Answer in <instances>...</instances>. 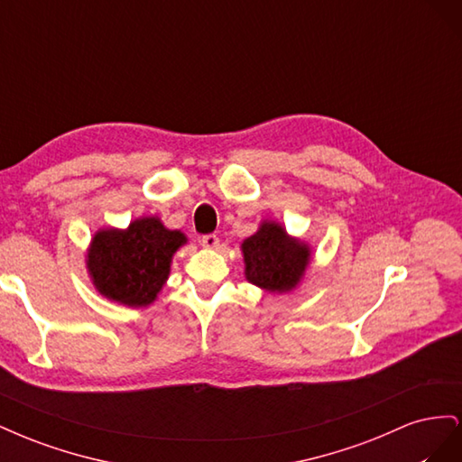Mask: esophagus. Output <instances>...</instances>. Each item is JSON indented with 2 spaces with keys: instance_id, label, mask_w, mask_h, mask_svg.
Masks as SVG:
<instances>
[{
  "instance_id": "esophagus-1",
  "label": "esophagus",
  "mask_w": 462,
  "mask_h": 462,
  "mask_svg": "<svg viewBox=\"0 0 462 462\" xmlns=\"http://www.w3.org/2000/svg\"><path fill=\"white\" fill-rule=\"evenodd\" d=\"M200 245L204 246V248H217V245H219V239H217V235H204L202 239H200Z\"/></svg>"
}]
</instances>
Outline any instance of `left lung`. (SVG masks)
<instances>
[{"instance_id": "8db88e82", "label": "left lung", "mask_w": 462, "mask_h": 462, "mask_svg": "<svg viewBox=\"0 0 462 462\" xmlns=\"http://www.w3.org/2000/svg\"><path fill=\"white\" fill-rule=\"evenodd\" d=\"M241 250L248 282L270 292L295 289L310 263V246L289 236L275 221H262L258 231L243 241Z\"/></svg>"}]
</instances>
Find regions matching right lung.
<instances>
[{
	"label": "right lung",
	"instance_id": "obj_1",
	"mask_svg": "<svg viewBox=\"0 0 462 462\" xmlns=\"http://www.w3.org/2000/svg\"><path fill=\"white\" fill-rule=\"evenodd\" d=\"M187 243L156 216L131 221L127 229H100L87 253V268L102 297L141 309L156 300L171 270V258Z\"/></svg>",
	"mask_w": 462,
	"mask_h": 462
}]
</instances>
